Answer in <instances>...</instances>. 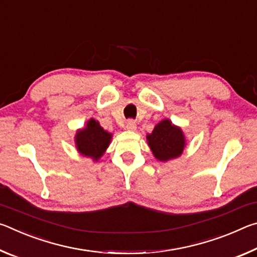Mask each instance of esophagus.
Listing matches in <instances>:
<instances>
[{
  "instance_id": "34e87169",
  "label": "esophagus",
  "mask_w": 257,
  "mask_h": 257,
  "mask_svg": "<svg viewBox=\"0 0 257 257\" xmlns=\"http://www.w3.org/2000/svg\"><path fill=\"white\" fill-rule=\"evenodd\" d=\"M125 128H127L128 130H132V132H135V130H136V128H137L136 122H135L134 120H128L127 124H125Z\"/></svg>"
}]
</instances>
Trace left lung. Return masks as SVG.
<instances>
[{
  "label": "left lung",
  "instance_id": "8db88e82",
  "mask_svg": "<svg viewBox=\"0 0 257 257\" xmlns=\"http://www.w3.org/2000/svg\"><path fill=\"white\" fill-rule=\"evenodd\" d=\"M146 139L154 158L160 162L179 158L187 145L182 129L169 119L160 121L153 132L146 135Z\"/></svg>",
  "mask_w": 257,
  "mask_h": 257
}]
</instances>
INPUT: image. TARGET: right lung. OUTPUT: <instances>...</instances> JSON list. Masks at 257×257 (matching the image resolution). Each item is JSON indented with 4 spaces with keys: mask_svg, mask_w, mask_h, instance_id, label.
<instances>
[{
    "mask_svg": "<svg viewBox=\"0 0 257 257\" xmlns=\"http://www.w3.org/2000/svg\"><path fill=\"white\" fill-rule=\"evenodd\" d=\"M111 139L112 134L104 130L97 120L90 118L84 128L77 130L75 144L78 153L97 162L105 153Z\"/></svg>",
    "mask_w": 257,
    "mask_h": 257,
    "instance_id": "add662e5",
    "label": "right lung"
}]
</instances>
